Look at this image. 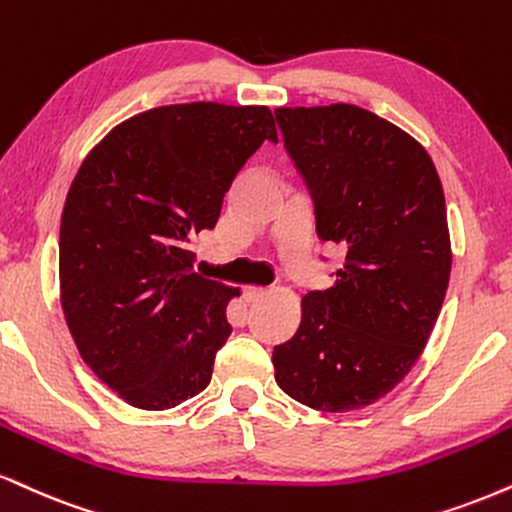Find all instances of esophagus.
Masks as SVG:
<instances>
[{"instance_id": "1", "label": "esophagus", "mask_w": 512, "mask_h": 512, "mask_svg": "<svg viewBox=\"0 0 512 512\" xmlns=\"http://www.w3.org/2000/svg\"><path fill=\"white\" fill-rule=\"evenodd\" d=\"M267 293H269L267 288H262V286H248V288H245V298H248L250 303H255V300L264 298Z\"/></svg>"}]
</instances>
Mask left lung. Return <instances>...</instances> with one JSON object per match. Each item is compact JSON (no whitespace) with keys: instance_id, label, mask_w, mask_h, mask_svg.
<instances>
[{"instance_id":"obj_1","label":"left lung","mask_w":512,"mask_h":512,"mask_svg":"<svg viewBox=\"0 0 512 512\" xmlns=\"http://www.w3.org/2000/svg\"><path fill=\"white\" fill-rule=\"evenodd\" d=\"M276 121L317 236L346 248L336 281L305 295L298 331L274 348L276 384L307 408H365L405 379L446 298L439 174L412 135L355 104L279 107Z\"/></svg>"}]
</instances>
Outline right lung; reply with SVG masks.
Masks as SVG:
<instances>
[{
	"mask_svg": "<svg viewBox=\"0 0 512 512\" xmlns=\"http://www.w3.org/2000/svg\"><path fill=\"white\" fill-rule=\"evenodd\" d=\"M264 140H279L267 107L169 104L112 128L73 178L61 307L85 365L133 408H176L212 379L238 288L195 274L188 243Z\"/></svg>",
	"mask_w": 512,
	"mask_h": 512,
	"instance_id": "right-lung-1",
	"label": "right lung"
}]
</instances>
